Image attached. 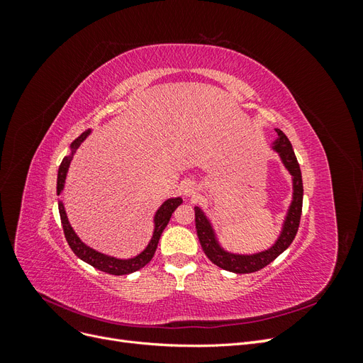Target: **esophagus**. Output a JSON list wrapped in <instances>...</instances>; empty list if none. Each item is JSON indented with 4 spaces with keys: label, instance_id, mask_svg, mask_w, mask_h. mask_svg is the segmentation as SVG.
I'll list each match as a JSON object with an SVG mask.
<instances>
[{
    "label": "esophagus",
    "instance_id": "1",
    "mask_svg": "<svg viewBox=\"0 0 363 363\" xmlns=\"http://www.w3.org/2000/svg\"><path fill=\"white\" fill-rule=\"evenodd\" d=\"M196 191H199V188H196V183L191 179H186L180 183V192L184 199H191V196H194L196 194Z\"/></svg>",
    "mask_w": 363,
    "mask_h": 363
}]
</instances>
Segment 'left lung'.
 I'll list each match as a JSON object with an SVG mask.
<instances>
[{"label":"left lung","instance_id":"8db88e82","mask_svg":"<svg viewBox=\"0 0 363 363\" xmlns=\"http://www.w3.org/2000/svg\"><path fill=\"white\" fill-rule=\"evenodd\" d=\"M277 139L272 142L269 148L277 152L280 162L284 169L291 174L292 180V200L288 206V211L284 213L283 223L280 227V233L274 244L269 248H265L256 252H235L227 250L221 239H219L218 230L215 228L212 219L207 216L200 206H195V227L199 235L200 244L206 256L213 262L216 267L235 274H248L255 272L277 259L283 251H286L292 244V240L298 232L301 208H303V179L298 160L295 157V152L286 135L277 128Z\"/></svg>","mask_w":363,"mask_h":363}]
</instances>
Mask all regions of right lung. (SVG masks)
Here are the masks:
<instances>
[{"instance_id": "1", "label": "right lung", "mask_w": 363, "mask_h": 363, "mask_svg": "<svg viewBox=\"0 0 363 363\" xmlns=\"http://www.w3.org/2000/svg\"><path fill=\"white\" fill-rule=\"evenodd\" d=\"M91 133H92L91 128L83 131V133L69 145V150H71L69 155L63 157L60 167H59V172H57V196L65 189V183H67L69 164L75 155V151L79 150V147L83 144L86 138ZM57 203H59L60 221L63 225V233H65V238H67V240H68L71 250L74 251V255L79 259H82L83 262L89 263L91 267L100 269L103 272L113 274V276H124V274H131L140 268H144L147 263L152 259V256H155V252H156L157 244H159V239L162 236V232L164 230V227L168 225L172 212L183 203V200L180 199V196H172V199L164 200L157 207L155 216H152V235H151V239L148 240L147 247L142 250L139 255H136L133 257H128V259L108 256V255H106V252L96 251L92 247L84 244L83 240L79 238V235L75 233V230L72 228L69 219H68V215H67V211H65L63 201L60 199H57Z\"/></svg>"}]
</instances>
